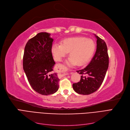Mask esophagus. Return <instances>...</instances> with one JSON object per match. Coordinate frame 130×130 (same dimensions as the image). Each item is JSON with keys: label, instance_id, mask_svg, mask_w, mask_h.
<instances>
[{"label": "esophagus", "instance_id": "esophagus-1", "mask_svg": "<svg viewBox=\"0 0 130 130\" xmlns=\"http://www.w3.org/2000/svg\"><path fill=\"white\" fill-rule=\"evenodd\" d=\"M69 74L67 73H63V75H68Z\"/></svg>", "mask_w": 130, "mask_h": 130}]
</instances>
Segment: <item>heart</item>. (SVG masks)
<instances>
[{
    "label": "heart",
    "instance_id": "heart-1",
    "mask_svg": "<svg viewBox=\"0 0 130 130\" xmlns=\"http://www.w3.org/2000/svg\"><path fill=\"white\" fill-rule=\"evenodd\" d=\"M95 48V44L90 39L72 37L65 39L62 42L61 44H54L52 48V53L55 60L61 61L69 52L70 57L66 64L69 66L76 64L81 66L89 61Z\"/></svg>",
    "mask_w": 130,
    "mask_h": 130
}]
</instances>
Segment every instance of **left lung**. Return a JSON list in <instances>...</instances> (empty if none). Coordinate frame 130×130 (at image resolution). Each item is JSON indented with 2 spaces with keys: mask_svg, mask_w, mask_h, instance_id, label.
<instances>
[{
  "mask_svg": "<svg viewBox=\"0 0 130 130\" xmlns=\"http://www.w3.org/2000/svg\"><path fill=\"white\" fill-rule=\"evenodd\" d=\"M96 50L92 61L86 68L76 71L81 74V80L73 84V88L77 93L88 95L99 88L105 78L108 67L109 57L105 42L98 36Z\"/></svg>",
  "mask_w": 130,
  "mask_h": 130,
  "instance_id": "left-lung-1",
  "label": "left lung"
}]
</instances>
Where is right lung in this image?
<instances>
[{"label":"right lung","instance_id":"1","mask_svg":"<svg viewBox=\"0 0 130 130\" xmlns=\"http://www.w3.org/2000/svg\"><path fill=\"white\" fill-rule=\"evenodd\" d=\"M50 36L40 32L30 39L23 56V69L31 87L44 95L56 92L60 81L57 74L53 73L55 62L52 53L54 40Z\"/></svg>","mask_w":130,"mask_h":130}]
</instances>
